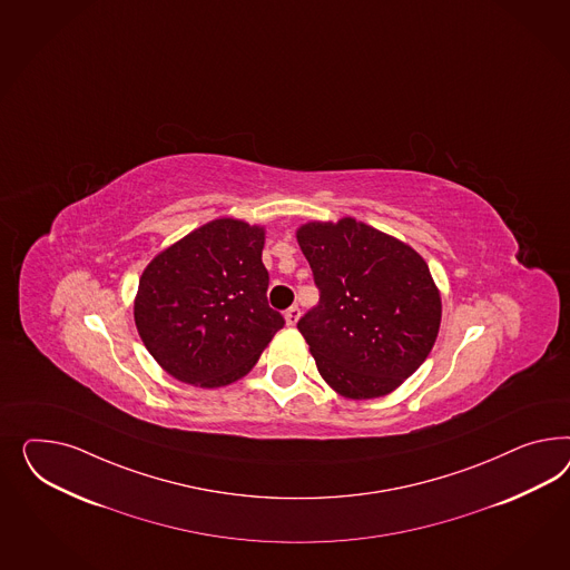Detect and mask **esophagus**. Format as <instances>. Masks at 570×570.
<instances>
[{
    "instance_id": "34e87169",
    "label": "esophagus",
    "mask_w": 570,
    "mask_h": 570,
    "mask_svg": "<svg viewBox=\"0 0 570 570\" xmlns=\"http://www.w3.org/2000/svg\"><path fill=\"white\" fill-rule=\"evenodd\" d=\"M285 321H287V325L289 326L297 325V321H299V308L292 306V308L285 309Z\"/></svg>"
}]
</instances>
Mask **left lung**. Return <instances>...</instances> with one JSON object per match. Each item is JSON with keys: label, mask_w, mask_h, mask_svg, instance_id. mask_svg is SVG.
Returning a JSON list of instances; mask_svg holds the SVG:
<instances>
[{"label": "left lung", "mask_w": 570, "mask_h": 570, "mask_svg": "<svg viewBox=\"0 0 570 570\" xmlns=\"http://www.w3.org/2000/svg\"><path fill=\"white\" fill-rule=\"evenodd\" d=\"M295 237L321 289L297 328L326 385L347 400L397 390L440 333V289L423 256L352 216L309 220Z\"/></svg>", "instance_id": "8db88e82"}]
</instances>
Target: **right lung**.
Instances as JSON below:
<instances>
[{"instance_id": "1", "label": "right lung", "mask_w": 570, "mask_h": 570, "mask_svg": "<svg viewBox=\"0 0 570 570\" xmlns=\"http://www.w3.org/2000/svg\"><path fill=\"white\" fill-rule=\"evenodd\" d=\"M266 228L216 218L147 264L132 304L147 352L180 383L225 387L254 368L285 318L268 306Z\"/></svg>"}]
</instances>
